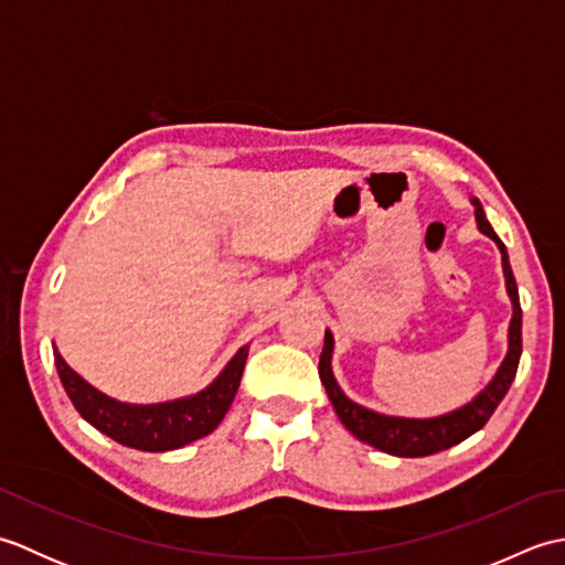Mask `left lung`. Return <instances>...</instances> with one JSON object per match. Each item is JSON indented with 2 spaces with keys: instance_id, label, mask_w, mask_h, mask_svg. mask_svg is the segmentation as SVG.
<instances>
[{
  "instance_id": "1",
  "label": "left lung",
  "mask_w": 565,
  "mask_h": 565,
  "mask_svg": "<svg viewBox=\"0 0 565 565\" xmlns=\"http://www.w3.org/2000/svg\"><path fill=\"white\" fill-rule=\"evenodd\" d=\"M473 206H476V221H478V227H481V233L493 237L502 252V269H505L508 294L512 298L508 356L505 362L500 364L495 379L488 383V388L478 393V398L459 407V411L441 417H431V419L388 417V415H379L374 411H366V407L347 398V395L340 391L338 381H334L332 369H330L332 334L326 330V344H322V354L318 364L322 386H326L334 411H338V417L342 419V425L350 429L356 439H362L364 444H371V447H376L386 454L411 456L413 459V456H429V454L444 451L454 447V444L463 441L466 437H471L473 431L481 429L490 419V415L495 413V407L500 405L502 398H505V393L512 386L514 374H518L520 354H522V308H520L518 284H514L508 249L502 245V239L495 235L493 227H490L481 201L473 199Z\"/></svg>"
}]
</instances>
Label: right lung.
Wrapping results in <instances>:
<instances>
[{
	"instance_id": "add662e5",
	"label": "right lung",
	"mask_w": 565,
	"mask_h": 565,
	"mask_svg": "<svg viewBox=\"0 0 565 565\" xmlns=\"http://www.w3.org/2000/svg\"><path fill=\"white\" fill-rule=\"evenodd\" d=\"M247 362V347H243L231 364L223 369V374L215 379L206 391H201L191 398L158 403V405H128L118 403L109 395L99 393L89 386L79 374H75L65 359L55 352V366L60 381L70 395L77 413L89 425L104 431L106 437L140 451H170L184 447L189 441L201 437L221 425L227 407H231L239 379H243Z\"/></svg>"
}]
</instances>
